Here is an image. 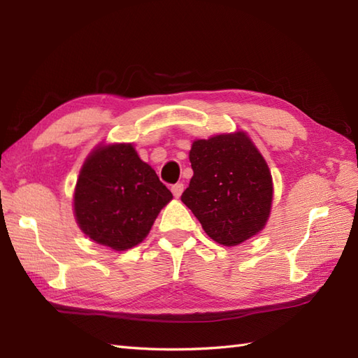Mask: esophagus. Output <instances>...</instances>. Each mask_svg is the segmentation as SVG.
<instances>
[{
    "label": "esophagus",
    "mask_w": 358,
    "mask_h": 358,
    "mask_svg": "<svg viewBox=\"0 0 358 358\" xmlns=\"http://www.w3.org/2000/svg\"><path fill=\"white\" fill-rule=\"evenodd\" d=\"M171 191H172V194H173L175 199H180V195L183 194V191H185V186L181 185V183H178V185H173Z\"/></svg>",
    "instance_id": "esophagus-1"
}]
</instances>
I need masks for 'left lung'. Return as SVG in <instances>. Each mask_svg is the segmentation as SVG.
I'll use <instances>...</instances> for the list:
<instances>
[{"mask_svg":"<svg viewBox=\"0 0 358 358\" xmlns=\"http://www.w3.org/2000/svg\"><path fill=\"white\" fill-rule=\"evenodd\" d=\"M189 159L194 175L181 201L212 240L237 246L263 231L272 208V175L246 132L195 140Z\"/></svg>","mask_w":358,"mask_h":358,"instance_id":"1","label":"left lung"}]
</instances>
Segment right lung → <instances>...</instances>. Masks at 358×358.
<instances>
[{"mask_svg":"<svg viewBox=\"0 0 358 358\" xmlns=\"http://www.w3.org/2000/svg\"><path fill=\"white\" fill-rule=\"evenodd\" d=\"M172 194L132 143L100 144L83 163L73 192V214L87 237L127 250L148 237Z\"/></svg>","mask_w":358,"mask_h":358,"instance_id":"right-lung-1","label":"right lung"}]
</instances>
